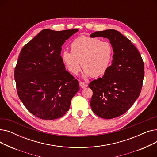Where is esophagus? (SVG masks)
<instances>
[{"label": "esophagus", "instance_id": "esophagus-1", "mask_svg": "<svg viewBox=\"0 0 157 157\" xmlns=\"http://www.w3.org/2000/svg\"><path fill=\"white\" fill-rule=\"evenodd\" d=\"M79 86H80L82 88H86V87L88 86V85L86 84V83H85L84 82H83V81H80V82H79Z\"/></svg>", "mask_w": 157, "mask_h": 157}]
</instances>
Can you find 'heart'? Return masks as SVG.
Masks as SVG:
<instances>
[{"mask_svg":"<svg viewBox=\"0 0 157 157\" xmlns=\"http://www.w3.org/2000/svg\"><path fill=\"white\" fill-rule=\"evenodd\" d=\"M114 48L107 41L96 37L80 36L71 44V52L64 51L62 59L69 71L77 74L81 67L86 77H98L108 71L113 60Z\"/></svg>","mask_w":157,"mask_h":157,"instance_id":"heart-1","label":"heart"}]
</instances>
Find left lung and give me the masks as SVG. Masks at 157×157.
Returning a JSON list of instances; mask_svg holds the SVG:
<instances>
[{
    "label": "left lung",
    "instance_id": "left-lung-1",
    "mask_svg": "<svg viewBox=\"0 0 157 157\" xmlns=\"http://www.w3.org/2000/svg\"><path fill=\"white\" fill-rule=\"evenodd\" d=\"M90 37L108 38L114 53L113 63L103 77L88 85L93 91L90 105L93 112L101 118L118 117L130 109L141 93L144 62L136 47L116 30L97 31Z\"/></svg>",
    "mask_w": 157,
    "mask_h": 157
}]
</instances>
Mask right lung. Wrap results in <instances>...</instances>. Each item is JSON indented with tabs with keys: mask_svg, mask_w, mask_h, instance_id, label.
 Segmentation results:
<instances>
[{
	"mask_svg": "<svg viewBox=\"0 0 157 157\" xmlns=\"http://www.w3.org/2000/svg\"><path fill=\"white\" fill-rule=\"evenodd\" d=\"M78 29H44L25 45L14 68L18 95L36 117L52 120L69 111L79 82L65 70L62 46Z\"/></svg>",
	"mask_w": 157,
	"mask_h": 157,
	"instance_id": "right-lung-1",
	"label": "right lung"
}]
</instances>
